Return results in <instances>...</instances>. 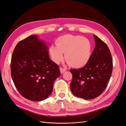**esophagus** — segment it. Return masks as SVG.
<instances>
[{"mask_svg": "<svg viewBox=\"0 0 126 126\" xmlns=\"http://www.w3.org/2000/svg\"><path fill=\"white\" fill-rule=\"evenodd\" d=\"M66 69H64V68H60V72H61V74H63L64 72H65L66 71Z\"/></svg>", "mask_w": 126, "mask_h": 126, "instance_id": "1", "label": "esophagus"}]
</instances>
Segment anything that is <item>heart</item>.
<instances>
[{"mask_svg":"<svg viewBox=\"0 0 126 126\" xmlns=\"http://www.w3.org/2000/svg\"><path fill=\"white\" fill-rule=\"evenodd\" d=\"M56 46L51 45L49 52L52 60L57 63L63 59L70 66L80 68L88 63L92 55L93 46L90 41L81 36L66 35L59 37Z\"/></svg>","mask_w":126,"mask_h":126,"instance_id":"obj_1","label":"heart"}]
</instances>
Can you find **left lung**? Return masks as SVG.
<instances>
[{"mask_svg":"<svg viewBox=\"0 0 126 126\" xmlns=\"http://www.w3.org/2000/svg\"><path fill=\"white\" fill-rule=\"evenodd\" d=\"M93 36L96 44L89 62L81 68L70 70L72 93L85 100L96 98L104 92L112 71V58L108 47L97 36Z\"/></svg>","mask_w":126,"mask_h":126,"instance_id":"8db88e82","label":"left lung"}]
</instances>
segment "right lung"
I'll return each mask as SVG.
<instances>
[{
	"instance_id": "right-lung-1",
	"label": "right lung",
	"mask_w": 126,
	"mask_h": 126,
	"mask_svg": "<svg viewBox=\"0 0 126 126\" xmlns=\"http://www.w3.org/2000/svg\"><path fill=\"white\" fill-rule=\"evenodd\" d=\"M48 48L37 35L30 36L17 44L11 60V75L22 96L39 101L47 98L59 77V67L51 61Z\"/></svg>"
}]
</instances>
